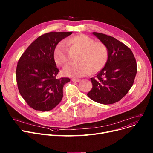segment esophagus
<instances>
[{
    "label": "esophagus",
    "mask_w": 153,
    "mask_h": 153,
    "mask_svg": "<svg viewBox=\"0 0 153 153\" xmlns=\"http://www.w3.org/2000/svg\"><path fill=\"white\" fill-rule=\"evenodd\" d=\"M72 81L73 82H79V81H80V79H72Z\"/></svg>",
    "instance_id": "obj_1"
}]
</instances>
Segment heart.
Returning a JSON list of instances; mask_svg holds the SVG:
<instances>
[{"label":"heart","mask_w":153,"mask_h":153,"mask_svg":"<svg viewBox=\"0 0 153 153\" xmlns=\"http://www.w3.org/2000/svg\"><path fill=\"white\" fill-rule=\"evenodd\" d=\"M68 45L72 46L80 51L77 62L65 68V75L79 78L84 77L91 72L97 73L106 65L109 56L107 46L101 42L95 40L85 34H78L68 38L66 42H59L55 47L53 58L56 64L65 66L69 63Z\"/></svg>","instance_id":"obj_1"}]
</instances>
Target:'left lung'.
<instances>
[{
	"label": "left lung",
	"instance_id": "obj_1",
	"mask_svg": "<svg viewBox=\"0 0 153 153\" xmlns=\"http://www.w3.org/2000/svg\"><path fill=\"white\" fill-rule=\"evenodd\" d=\"M93 34L107 46L109 56L105 67L91 78L92 88L87 95L95 102L113 104L123 98L133 85L137 71L136 59L130 48L114 37Z\"/></svg>",
	"mask_w": 153,
	"mask_h": 153
}]
</instances>
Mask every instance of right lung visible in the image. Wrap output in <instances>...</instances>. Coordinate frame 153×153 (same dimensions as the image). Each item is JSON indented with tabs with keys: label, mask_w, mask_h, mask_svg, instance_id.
I'll use <instances>...</instances> for the list:
<instances>
[{
	"label": "right lung",
	"mask_w": 153,
	"mask_h": 153,
	"mask_svg": "<svg viewBox=\"0 0 153 153\" xmlns=\"http://www.w3.org/2000/svg\"><path fill=\"white\" fill-rule=\"evenodd\" d=\"M72 32H50L39 36L18 60L16 70L19 92L31 108L40 111L53 109L62 100L68 77L57 78L53 52L56 45Z\"/></svg>",
	"instance_id": "obj_1"
}]
</instances>
